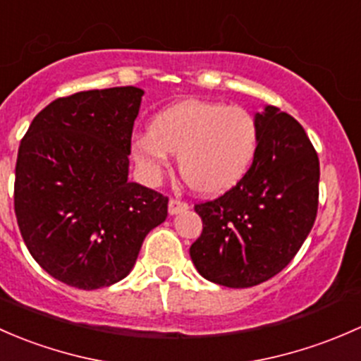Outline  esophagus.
I'll list each match as a JSON object with an SVG mask.
<instances>
[{
    "label": "esophagus",
    "mask_w": 361,
    "mask_h": 361,
    "mask_svg": "<svg viewBox=\"0 0 361 361\" xmlns=\"http://www.w3.org/2000/svg\"><path fill=\"white\" fill-rule=\"evenodd\" d=\"M188 203L180 202V200H170L169 203V214L170 215H177V214H182V212L188 210Z\"/></svg>",
    "instance_id": "esophagus-1"
}]
</instances>
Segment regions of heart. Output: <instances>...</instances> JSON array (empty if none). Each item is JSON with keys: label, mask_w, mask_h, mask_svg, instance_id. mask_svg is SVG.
I'll list each match as a JSON object with an SVG mask.
<instances>
[{"label": "heart", "mask_w": 361, "mask_h": 361, "mask_svg": "<svg viewBox=\"0 0 361 361\" xmlns=\"http://www.w3.org/2000/svg\"><path fill=\"white\" fill-rule=\"evenodd\" d=\"M257 147V126L236 106L189 99L159 111L151 130L133 137L132 156L149 184L161 179L179 153L185 182L203 195L231 189L247 173Z\"/></svg>", "instance_id": "b5f03b06"}]
</instances>
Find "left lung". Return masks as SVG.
I'll list each match as a JSON object with an SVG mask.
<instances>
[{
    "label": "left lung",
    "instance_id": "1",
    "mask_svg": "<svg viewBox=\"0 0 361 361\" xmlns=\"http://www.w3.org/2000/svg\"><path fill=\"white\" fill-rule=\"evenodd\" d=\"M254 161L235 188L200 203L202 236L189 254L198 273L229 288L269 280L295 257L318 210L319 161L290 114L266 106L254 116Z\"/></svg>",
    "mask_w": 361,
    "mask_h": 361
}]
</instances>
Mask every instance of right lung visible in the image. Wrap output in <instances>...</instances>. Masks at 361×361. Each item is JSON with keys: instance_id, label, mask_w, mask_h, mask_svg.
<instances>
[{"instance_id": "obj_1", "label": "right lung", "mask_w": 361, "mask_h": 361, "mask_svg": "<svg viewBox=\"0 0 361 361\" xmlns=\"http://www.w3.org/2000/svg\"><path fill=\"white\" fill-rule=\"evenodd\" d=\"M144 90L78 92L32 120L15 166V215L48 274L81 290L123 280L169 198L128 180L133 121Z\"/></svg>"}]
</instances>
